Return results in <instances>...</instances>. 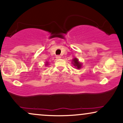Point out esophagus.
I'll return each mask as SVG.
<instances>
[{"instance_id": "34e87169", "label": "esophagus", "mask_w": 123, "mask_h": 123, "mask_svg": "<svg viewBox=\"0 0 123 123\" xmlns=\"http://www.w3.org/2000/svg\"><path fill=\"white\" fill-rule=\"evenodd\" d=\"M55 57H56V58H57V60H59V59H60L61 58V56H60V55H57Z\"/></svg>"}]
</instances>
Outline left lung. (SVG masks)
I'll list each match as a JSON object with an SVG mask.
<instances>
[{"instance_id":"1","label":"left lung","mask_w":123,"mask_h":123,"mask_svg":"<svg viewBox=\"0 0 123 123\" xmlns=\"http://www.w3.org/2000/svg\"><path fill=\"white\" fill-rule=\"evenodd\" d=\"M72 61H73V62L72 63L73 64V65L75 66V68H76L77 69H80L81 68V63L80 62H79V61H78V59H77L76 58H74L73 60H72Z\"/></svg>"}]
</instances>
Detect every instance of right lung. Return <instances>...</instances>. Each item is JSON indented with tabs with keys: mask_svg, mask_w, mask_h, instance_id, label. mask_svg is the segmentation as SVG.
Returning a JSON list of instances; mask_svg holds the SVG:
<instances>
[{
	"mask_svg": "<svg viewBox=\"0 0 123 123\" xmlns=\"http://www.w3.org/2000/svg\"><path fill=\"white\" fill-rule=\"evenodd\" d=\"M46 64L45 65H47V64H48V62H46Z\"/></svg>",
	"mask_w": 123,
	"mask_h": 123,
	"instance_id": "1",
	"label": "right lung"
}]
</instances>
